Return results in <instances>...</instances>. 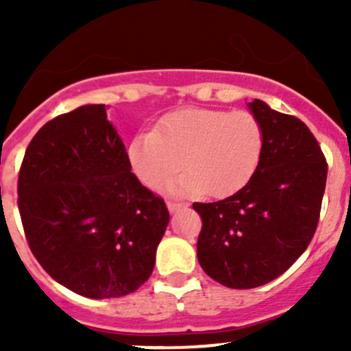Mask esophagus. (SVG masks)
Listing matches in <instances>:
<instances>
[{
  "label": "esophagus",
  "instance_id": "34e87169",
  "mask_svg": "<svg viewBox=\"0 0 351 351\" xmlns=\"http://www.w3.org/2000/svg\"><path fill=\"white\" fill-rule=\"evenodd\" d=\"M167 207H169V210L170 213H176V210H179L182 207V204H179V202H173V200H169V202H167Z\"/></svg>",
  "mask_w": 351,
  "mask_h": 351
}]
</instances>
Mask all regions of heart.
I'll return each mask as SVG.
<instances>
[{"label":"heart","mask_w":351,"mask_h":351,"mask_svg":"<svg viewBox=\"0 0 351 351\" xmlns=\"http://www.w3.org/2000/svg\"><path fill=\"white\" fill-rule=\"evenodd\" d=\"M263 153L262 123L247 110L181 108L158 121L154 130L130 141L128 163L138 181L158 190L184 167L170 190L226 198L253 179Z\"/></svg>","instance_id":"heart-1"}]
</instances>
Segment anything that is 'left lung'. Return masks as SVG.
Segmentation results:
<instances>
[{
  "label": "left lung",
  "mask_w": 351,
  "mask_h": 351,
  "mask_svg": "<svg viewBox=\"0 0 351 351\" xmlns=\"http://www.w3.org/2000/svg\"><path fill=\"white\" fill-rule=\"evenodd\" d=\"M263 128L260 167L243 190L213 204H193L202 218L197 256L214 281L256 288L283 274L315 235L327 161L302 121L253 100Z\"/></svg>",
  "instance_id": "obj_1"
}]
</instances>
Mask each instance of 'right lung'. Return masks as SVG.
<instances>
[{"label": "right lung", "mask_w": 351, "mask_h": 351, "mask_svg": "<svg viewBox=\"0 0 351 351\" xmlns=\"http://www.w3.org/2000/svg\"><path fill=\"white\" fill-rule=\"evenodd\" d=\"M17 195L33 255L68 290L112 299L149 280L169 210L132 173L105 105H82L38 130Z\"/></svg>", "instance_id": "add662e5"}]
</instances>
